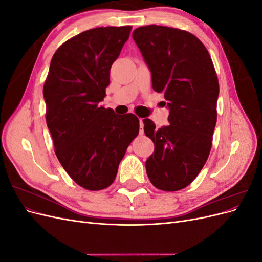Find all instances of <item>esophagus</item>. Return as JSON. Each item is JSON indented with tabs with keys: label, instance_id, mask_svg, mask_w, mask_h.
I'll list each match as a JSON object with an SVG mask.
<instances>
[{
	"label": "esophagus",
	"instance_id": "34e87169",
	"mask_svg": "<svg viewBox=\"0 0 262 262\" xmlns=\"http://www.w3.org/2000/svg\"><path fill=\"white\" fill-rule=\"evenodd\" d=\"M143 128H144L143 119H140V134H143Z\"/></svg>",
	"mask_w": 262,
	"mask_h": 262
}]
</instances>
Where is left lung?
<instances>
[{"instance_id": "obj_1", "label": "left lung", "mask_w": 262, "mask_h": 262, "mask_svg": "<svg viewBox=\"0 0 262 262\" xmlns=\"http://www.w3.org/2000/svg\"><path fill=\"white\" fill-rule=\"evenodd\" d=\"M132 37L143 55L153 90L163 93L169 124L156 129L144 119L154 153L145 163L153 186L178 191L195 179L207 162L216 124L219 81L204 45L186 30L166 26L139 27Z\"/></svg>"}]
</instances>
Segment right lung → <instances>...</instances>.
Instances as JSON below:
<instances>
[{
  "mask_svg": "<svg viewBox=\"0 0 262 262\" xmlns=\"http://www.w3.org/2000/svg\"><path fill=\"white\" fill-rule=\"evenodd\" d=\"M131 28L98 27L69 39L53 54L43 85L55 155L69 176L92 191L113 184L139 134L137 116H118L99 105L110 83V68Z\"/></svg>",
  "mask_w": 262,
  "mask_h": 262,
  "instance_id": "right-lung-1",
  "label": "right lung"
}]
</instances>
